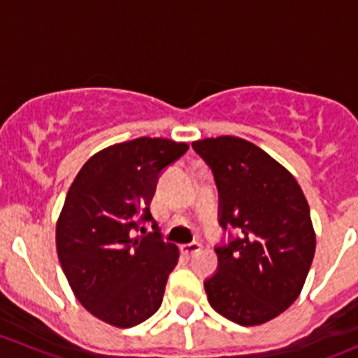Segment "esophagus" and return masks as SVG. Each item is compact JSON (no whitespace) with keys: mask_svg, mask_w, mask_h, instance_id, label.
Returning a JSON list of instances; mask_svg holds the SVG:
<instances>
[{"mask_svg":"<svg viewBox=\"0 0 358 358\" xmlns=\"http://www.w3.org/2000/svg\"><path fill=\"white\" fill-rule=\"evenodd\" d=\"M182 252L183 255H187V256H190V255H194V252H197L201 249V244L199 243H190V244H183L182 248Z\"/></svg>","mask_w":358,"mask_h":358,"instance_id":"1","label":"esophagus"}]
</instances>
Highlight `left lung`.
Listing matches in <instances>:
<instances>
[{"label":"left lung","instance_id":"left-lung-1","mask_svg":"<svg viewBox=\"0 0 358 358\" xmlns=\"http://www.w3.org/2000/svg\"><path fill=\"white\" fill-rule=\"evenodd\" d=\"M194 150L215 175L220 225L237 236L215 248L208 301L241 326H259L287 310L303 289L315 255L308 202L294 176L239 136L197 140Z\"/></svg>","mask_w":358,"mask_h":358}]
</instances>
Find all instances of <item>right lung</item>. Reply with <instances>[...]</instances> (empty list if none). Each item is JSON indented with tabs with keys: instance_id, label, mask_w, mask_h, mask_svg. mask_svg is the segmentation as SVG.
Instances as JSON below:
<instances>
[{
	"instance_id": "right-lung-1",
	"label": "right lung",
	"mask_w": 358,
	"mask_h": 358,
	"mask_svg": "<svg viewBox=\"0 0 358 358\" xmlns=\"http://www.w3.org/2000/svg\"><path fill=\"white\" fill-rule=\"evenodd\" d=\"M187 150L149 136L115 143L90 157L69 189L57 222L60 265L78 301L110 326L133 327L161 306L180 252L161 237L150 201L162 169ZM145 221L155 232L133 238Z\"/></svg>"
}]
</instances>
